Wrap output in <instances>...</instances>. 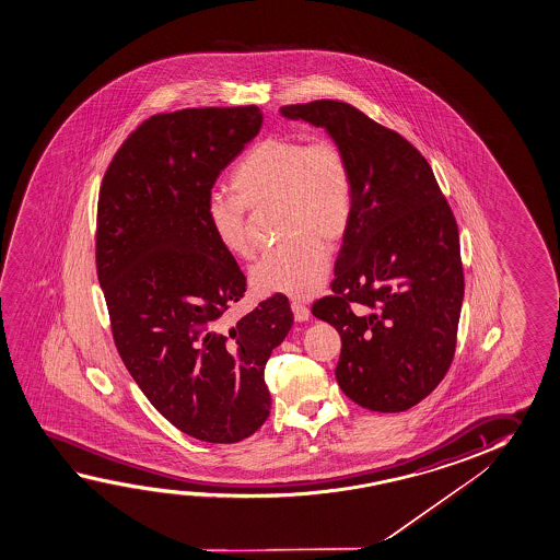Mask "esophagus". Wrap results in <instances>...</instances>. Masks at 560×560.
Returning <instances> with one entry per match:
<instances>
[{"instance_id":"obj_1","label":"esophagus","mask_w":560,"mask_h":560,"mask_svg":"<svg viewBox=\"0 0 560 560\" xmlns=\"http://www.w3.org/2000/svg\"><path fill=\"white\" fill-rule=\"evenodd\" d=\"M293 317L295 320H307L310 319V310H307V305L302 302H293L292 303Z\"/></svg>"}]
</instances>
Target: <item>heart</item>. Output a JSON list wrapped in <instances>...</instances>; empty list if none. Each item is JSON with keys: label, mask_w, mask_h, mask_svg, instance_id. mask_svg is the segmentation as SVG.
<instances>
[{"label": "heart", "mask_w": 560, "mask_h": 560, "mask_svg": "<svg viewBox=\"0 0 560 560\" xmlns=\"http://www.w3.org/2000/svg\"><path fill=\"white\" fill-rule=\"evenodd\" d=\"M235 195L212 192L206 198V220L223 249L253 257L249 210L278 208L276 223L282 241L253 268L260 292L310 298L329 275L330 250L347 235L354 178L347 153L332 138L303 140L272 136L250 148L231 171Z\"/></svg>", "instance_id": "b5f03b06"}]
</instances>
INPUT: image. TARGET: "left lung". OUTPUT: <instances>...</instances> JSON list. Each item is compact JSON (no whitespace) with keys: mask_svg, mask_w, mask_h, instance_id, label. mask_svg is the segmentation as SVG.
Returning <instances> with one entry per match:
<instances>
[{"mask_svg":"<svg viewBox=\"0 0 560 560\" xmlns=\"http://www.w3.org/2000/svg\"><path fill=\"white\" fill-rule=\"evenodd\" d=\"M282 115L325 126L352 167L332 293L311 307L342 340L338 385L364 409L402 412L440 385L457 347L465 278L455 215L424 155L360 108L320 98Z\"/></svg>","mask_w":560,"mask_h":560,"instance_id":"left-lung-1","label":"left lung"}]
</instances>
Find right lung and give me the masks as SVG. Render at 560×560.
I'll return each mask as SVG.
<instances>
[{"label": "right lung", "instance_id": "obj_1", "mask_svg": "<svg viewBox=\"0 0 560 560\" xmlns=\"http://www.w3.org/2000/svg\"><path fill=\"white\" fill-rule=\"evenodd\" d=\"M260 125L255 105L150 116L98 190L95 262L116 350L161 417L210 444L265 424V365L293 325L288 298L275 293L225 327L247 278L206 220L220 171Z\"/></svg>", "mask_w": 560, "mask_h": 560}]
</instances>
